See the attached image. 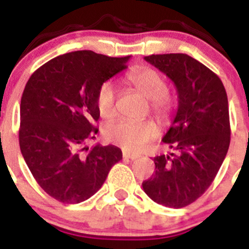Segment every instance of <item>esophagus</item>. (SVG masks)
Returning a JSON list of instances; mask_svg holds the SVG:
<instances>
[{
	"label": "esophagus",
	"mask_w": 249,
	"mask_h": 249,
	"mask_svg": "<svg viewBox=\"0 0 249 249\" xmlns=\"http://www.w3.org/2000/svg\"><path fill=\"white\" fill-rule=\"evenodd\" d=\"M122 156L124 160H137V158L140 157L138 155H132V153H128V152H124V151H123Z\"/></svg>",
	"instance_id": "1"
}]
</instances>
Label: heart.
<instances>
[{
	"label": "heart",
	"mask_w": 249,
	"mask_h": 249,
	"mask_svg": "<svg viewBox=\"0 0 249 249\" xmlns=\"http://www.w3.org/2000/svg\"><path fill=\"white\" fill-rule=\"evenodd\" d=\"M127 82L151 100L152 111L160 120H168L173 112L172 97L169 96L168 83L163 74L153 68H140L129 72ZM117 89L109 81L101 83L96 94V106L102 118H112L116 114ZM106 138L122 147L127 152H140L148 144L149 141L158 136V127L149 120L132 121L121 120L106 128Z\"/></svg>",
	"instance_id": "1"
}]
</instances>
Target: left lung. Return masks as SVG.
I'll use <instances>...</instances> for the list:
<instances>
[{"label":"left lung","mask_w":249,"mask_h":249,"mask_svg":"<svg viewBox=\"0 0 249 249\" xmlns=\"http://www.w3.org/2000/svg\"><path fill=\"white\" fill-rule=\"evenodd\" d=\"M144 59L175 83L178 109L162 138L172 152L153 158L156 172L142 187L156 203L182 208L206 192L227 155V93L219 77L188 54H151Z\"/></svg>","instance_id":"left-lung-1"}]
</instances>
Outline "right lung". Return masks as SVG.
I'll use <instances>...</instances> for the list:
<instances>
[{
    "mask_svg": "<svg viewBox=\"0 0 249 249\" xmlns=\"http://www.w3.org/2000/svg\"><path fill=\"white\" fill-rule=\"evenodd\" d=\"M128 59L74 51L46 62L26 83L19 148L37 183L57 201L89 199L122 160V151L112 144L82 146L98 132V87L127 68Z\"/></svg>",
    "mask_w": 249,
    "mask_h": 249,
    "instance_id": "obj_1",
    "label": "right lung"
}]
</instances>
